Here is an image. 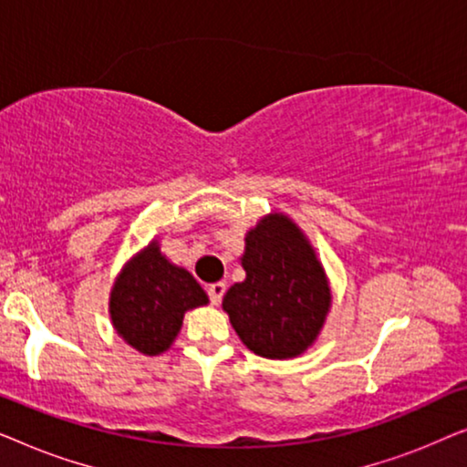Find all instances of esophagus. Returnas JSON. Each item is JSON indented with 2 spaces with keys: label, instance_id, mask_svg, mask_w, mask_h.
Here are the masks:
<instances>
[{
  "label": "esophagus",
  "instance_id": "34e87169",
  "mask_svg": "<svg viewBox=\"0 0 467 467\" xmlns=\"http://www.w3.org/2000/svg\"><path fill=\"white\" fill-rule=\"evenodd\" d=\"M208 296H210V302H213L214 306L221 304L223 296H225V283H214L208 286Z\"/></svg>",
  "mask_w": 467,
  "mask_h": 467
}]
</instances>
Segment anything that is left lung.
I'll use <instances>...</instances> for the list:
<instances>
[{"label":"left lung","mask_w":467,"mask_h":467,"mask_svg":"<svg viewBox=\"0 0 467 467\" xmlns=\"http://www.w3.org/2000/svg\"><path fill=\"white\" fill-rule=\"evenodd\" d=\"M246 278L229 286L223 310L254 355L293 359L321 336L331 286L315 246L285 213L261 216L244 235Z\"/></svg>","instance_id":"obj_1"}]
</instances>
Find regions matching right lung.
I'll list each match as a JSON object with an SVG mask.
<instances>
[{
	"instance_id": "obj_1",
	"label": "right lung",
	"mask_w": 467,
	"mask_h": 467,
	"mask_svg": "<svg viewBox=\"0 0 467 467\" xmlns=\"http://www.w3.org/2000/svg\"><path fill=\"white\" fill-rule=\"evenodd\" d=\"M210 302L184 267L171 264L152 238L114 278L108 315L119 337L146 357L170 350L181 334L184 312Z\"/></svg>"
}]
</instances>
